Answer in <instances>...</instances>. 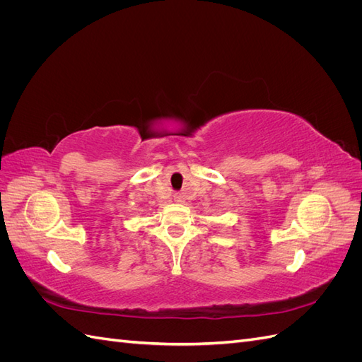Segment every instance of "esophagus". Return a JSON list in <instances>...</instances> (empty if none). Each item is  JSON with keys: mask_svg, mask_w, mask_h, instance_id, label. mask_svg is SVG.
Listing matches in <instances>:
<instances>
[{"mask_svg": "<svg viewBox=\"0 0 362 362\" xmlns=\"http://www.w3.org/2000/svg\"><path fill=\"white\" fill-rule=\"evenodd\" d=\"M173 201L175 202H184V196L181 193H175L173 194Z\"/></svg>", "mask_w": 362, "mask_h": 362, "instance_id": "obj_1", "label": "esophagus"}]
</instances>
